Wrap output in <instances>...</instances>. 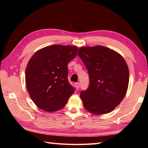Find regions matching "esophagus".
<instances>
[{"mask_svg":"<svg viewBox=\"0 0 148 148\" xmlns=\"http://www.w3.org/2000/svg\"><path fill=\"white\" fill-rule=\"evenodd\" d=\"M75 85H76V87L77 88V89L79 88V87H80V83H76Z\"/></svg>","mask_w":148,"mask_h":148,"instance_id":"obj_1","label":"esophagus"}]
</instances>
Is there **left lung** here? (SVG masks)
I'll list each match as a JSON object with an SVG mask.
<instances>
[{"instance_id":"left-lung-1","label":"left lung","mask_w":148,"mask_h":148,"mask_svg":"<svg viewBox=\"0 0 148 148\" xmlns=\"http://www.w3.org/2000/svg\"><path fill=\"white\" fill-rule=\"evenodd\" d=\"M78 56L89 75V85L80 93L87 111L95 114L110 112L123 99L129 83V71L122 56L102 46L83 47Z\"/></svg>"}]
</instances>
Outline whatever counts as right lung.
Returning a JSON list of instances; mask_svg holds the SVG:
<instances>
[{
  "label": "right lung",
  "mask_w": 148,
  "mask_h": 148,
  "mask_svg": "<svg viewBox=\"0 0 148 148\" xmlns=\"http://www.w3.org/2000/svg\"><path fill=\"white\" fill-rule=\"evenodd\" d=\"M77 48L55 45L34 53L25 70L30 97L39 108L47 112L64 108L75 88L68 81V63L76 57Z\"/></svg>",
  "instance_id": "right-lung-1"
}]
</instances>
